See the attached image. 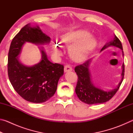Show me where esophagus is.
I'll list each match as a JSON object with an SVG mask.
<instances>
[{"label": "esophagus", "mask_w": 133, "mask_h": 133, "mask_svg": "<svg viewBox=\"0 0 133 133\" xmlns=\"http://www.w3.org/2000/svg\"><path fill=\"white\" fill-rule=\"evenodd\" d=\"M64 72H69V71H72L73 69H72V67L70 66V65L67 64L64 66Z\"/></svg>", "instance_id": "obj_1"}]
</instances>
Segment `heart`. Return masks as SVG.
<instances>
[{"mask_svg": "<svg viewBox=\"0 0 133 133\" xmlns=\"http://www.w3.org/2000/svg\"><path fill=\"white\" fill-rule=\"evenodd\" d=\"M88 31L79 29L65 33L61 37L63 43L69 49V55L75 60H81L87 56L95 44V40L89 36ZM53 51L56 55H62V51L59 44L55 43L53 44Z\"/></svg>", "mask_w": 133, "mask_h": 133, "instance_id": "obj_1", "label": "heart"}]
</instances>
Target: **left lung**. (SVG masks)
I'll return each instance as SVG.
<instances>
[{
    "instance_id": "obj_1",
    "label": "left lung",
    "mask_w": 133,
    "mask_h": 133,
    "mask_svg": "<svg viewBox=\"0 0 133 133\" xmlns=\"http://www.w3.org/2000/svg\"><path fill=\"white\" fill-rule=\"evenodd\" d=\"M112 46L121 49L123 50L122 44L118 38L115 36L114 40L105 44L102 49V51L107 47ZM123 51V55L124 53ZM91 60H86L83 64L76 66L75 70L78 76L77 83L75 89L76 93L78 98L82 102L88 104H96L104 103L109 101L117 93L120 87V85L124 79V63L122 66V73H121V82L119 83L118 87L110 91H104L103 90L96 87L92 84L90 78L89 67Z\"/></svg>"
}]
</instances>
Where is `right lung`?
<instances>
[{
  "label": "right lung",
  "mask_w": 133,
  "mask_h": 133,
  "mask_svg": "<svg viewBox=\"0 0 133 133\" xmlns=\"http://www.w3.org/2000/svg\"><path fill=\"white\" fill-rule=\"evenodd\" d=\"M50 38L38 26L26 24L15 36L11 42L8 53V72L9 80L15 91L28 102L40 103L53 96L60 77L63 75V65L53 63L42 51V60L31 67L24 66L17 56L25 42L35 44L49 43Z\"/></svg>",
  "instance_id": "1"
}]
</instances>
